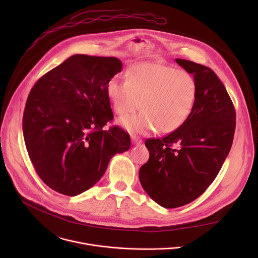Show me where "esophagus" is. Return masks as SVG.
Returning <instances> with one entry per match:
<instances>
[{
  "mask_svg": "<svg viewBox=\"0 0 258 258\" xmlns=\"http://www.w3.org/2000/svg\"><path fill=\"white\" fill-rule=\"evenodd\" d=\"M132 141H133V143L134 144H141L142 143V141L139 139V138H137L136 136H132Z\"/></svg>",
  "mask_w": 258,
  "mask_h": 258,
  "instance_id": "esophagus-1",
  "label": "esophagus"
}]
</instances>
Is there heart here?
<instances>
[{"mask_svg":"<svg viewBox=\"0 0 258 258\" xmlns=\"http://www.w3.org/2000/svg\"><path fill=\"white\" fill-rule=\"evenodd\" d=\"M126 78L110 80L107 95L118 115L130 114L140 106L143 109L139 114L119 120L128 132L144 135L159 128L162 133H170L190 115L198 87L188 71L160 63L143 62L128 68Z\"/></svg>","mask_w":258,"mask_h":258,"instance_id":"b5f03b06","label":"heart"}]
</instances>
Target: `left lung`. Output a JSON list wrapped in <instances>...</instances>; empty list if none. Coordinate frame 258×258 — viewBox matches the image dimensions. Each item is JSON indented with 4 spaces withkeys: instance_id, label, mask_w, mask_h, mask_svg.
Returning a JSON list of instances; mask_svg holds the SVG:
<instances>
[{
    "instance_id": "1",
    "label": "left lung",
    "mask_w": 258,
    "mask_h": 258,
    "mask_svg": "<svg viewBox=\"0 0 258 258\" xmlns=\"http://www.w3.org/2000/svg\"><path fill=\"white\" fill-rule=\"evenodd\" d=\"M175 62L196 80L195 104L174 132L145 142L150 156L139 170L145 192L165 208L186 205L206 191L231 150L236 128L234 104L215 73L192 61Z\"/></svg>"
}]
</instances>
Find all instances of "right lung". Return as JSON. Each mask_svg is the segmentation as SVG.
<instances>
[{"instance_id": "add662e5", "label": "right lung", "mask_w": 258, "mask_h": 258, "mask_svg": "<svg viewBox=\"0 0 258 258\" xmlns=\"http://www.w3.org/2000/svg\"><path fill=\"white\" fill-rule=\"evenodd\" d=\"M122 69L115 57L78 54L36 82L23 113L26 149L34 169L54 191L77 196L103 176L116 153L130 149V135L113 119L107 84Z\"/></svg>"}]
</instances>
